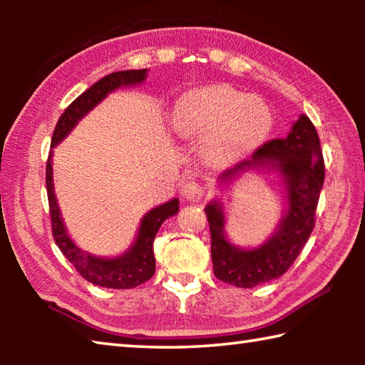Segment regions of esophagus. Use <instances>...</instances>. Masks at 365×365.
<instances>
[{"label":"esophagus","mask_w":365,"mask_h":365,"mask_svg":"<svg viewBox=\"0 0 365 365\" xmlns=\"http://www.w3.org/2000/svg\"><path fill=\"white\" fill-rule=\"evenodd\" d=\"M180 193H182V197L185 201H193V202L200 201L201 196H202L201 188L197 187V183H195V182L185 183L182 190H180Z\"/></svg>","instance_id":"1"}]
</instances>
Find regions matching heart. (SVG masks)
<instances>
[{"label": "heart", "mask_w": 365, "mask_h": 365, "mask_svg": "<svg viewBox=\"0 0 365 365\" xmlns=\"http://www.w3.org/2000/svg\"><path fill=\"white\" fill-rule=\"evenodd\" d=\"M170 128L183 140L211 137L206 145L207 160L228 165L264 143L272 130V113L259 96L230 86H205L178 98Z\"/></svg>", "instance_id": "heart-1"}]
</instances>
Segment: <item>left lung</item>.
<instances>
[{
  "instance_id": "left-lung-1",
  "label": "left lung",
  "mask_w": 365,
  "mask_h": 365,
  "mask_svg": "<svg viewBox=\"0 0 365 365\" xmlns=\"http://www.w3.org/2000/svg\"><path fill=\"white\" fill-rule=\"evenodd\" d=\"M277 172L285 188V202L279 225L262 245L242 248L227 237L225 205L222 197L209 201L205 212L211 230L214 275L238 288H252L279 279L292 267L311 237L325 169L316 127L301 114L287 138L272 140L219 177L220 188H228L245 174Z\"/></svg>"
}]
</instances>
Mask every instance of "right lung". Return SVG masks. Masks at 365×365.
<instances>
[{"instance_id":"add662e5","label":"right lung","mask_w":365,"mask_h":365,"mask_svg":"<svg viewBox=\"0 0 365 365\" xmlns=\"http://www.w3.org/2000/svg\"><path fill=\"white\" fill-rule=\"evenodd\" d=\"M148 76V69L140 71H119L113 72L109 76L98 80L95 85H91L88 90L83 91L69 108L64 110V114L59 117L54 128L51 140V153H49L46 164V190H48V202L49 214H51L53 224V237L54 242L59 246V250L67 257L73 267L77 269L80 275L85 280L98 287L114 288V289H128L141 285L151 279L156 270V259H154L153 243L156 238L159 227L163 225L165 219L172 217L178 212L180 201L177 197H172L170 201L153 207L148 211L143 219L140 220V227L135 237V242L128 246L127 251H123L119 256L103 257L95 256L91 252L85 251L73 242L71 235L67 233L63 215L54 193L53 182V150L67 135H69L77 123L83 117L93 110L104 98H108L115 90L123 86H135L143 83Z\"/></svg>"}]
</instances>
